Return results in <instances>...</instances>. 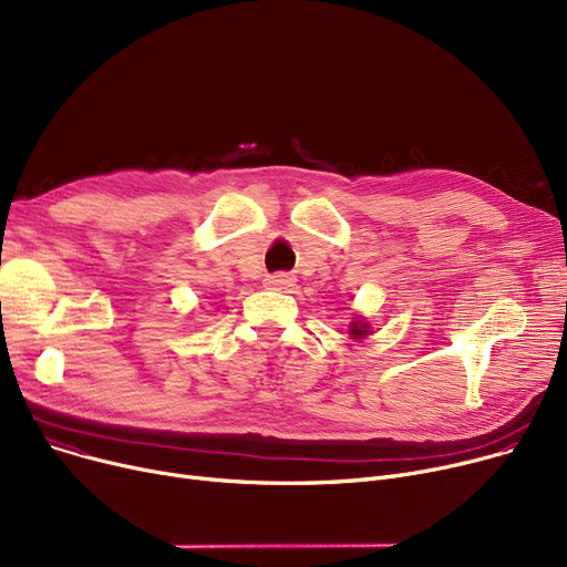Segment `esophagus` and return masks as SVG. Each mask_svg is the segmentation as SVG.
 <instances>
[{"mask_svg": "<svg viewBox=\"0 0 567 567\" xmlns=\"http://www.w3.org/2000/svg\"><path fill=\"white\" fill-rule=\"evenodd\" d=\"M264 285L268 289H289V287H293V278L287 274H271V276H266Z\"/></svg>", "mask_w": 567, "mask_h": 567, "instance_id": "1", "label": "esophagus"}]
</instances>
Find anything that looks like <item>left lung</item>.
<instances>
[{
	"label": "left lung",
	"instance_id": "1",
	"mask_svg": "<svg viewBox=\"0 0 567 567\" xmlns=\"http://www.w3.org/2000/svg\"><path fill=\"white\" fill-rule=\"evenodd\" d=\"M351 336H353V338H363V336H368V326H365V323H361V321H353V323H351Z\"/></svg>",
	"mask_w": 567,
	"mask_h": 567
}]
</instances>
